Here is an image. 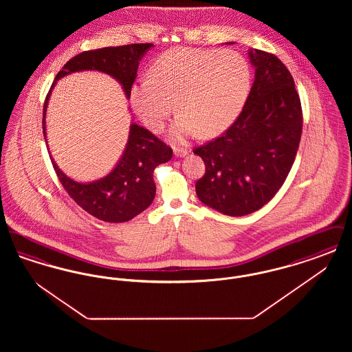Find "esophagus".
Masks as SVG:
<instances>
[{
  "label": "esophagus",
  "instance_id": "34e87169",
  "mask_svg": "<svg viewBox=\"0 0 352 352\" xmlns=\"http://www.w3.org/2000/svg\"><path fill=\"white\" fill-rule=\"evenodd\" d=\"M187 154H188V151L186 149H174V155L178 158H184Z\"/></svg>",
  "mask_w": 352,
  "mask_h": 352
}]
</instances>
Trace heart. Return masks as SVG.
I'll return each instance as SVG.
<instances>
[{"label":"heart","mask_w":352,"mask_h":352,"mask_svg":"<svg viewBox=\"0 0 352 352\" xmlns=\"http://www.w3.org/2000/svg\"><path fill=\"white\" fill-rule=\"evenodd\" d=\"M250 87L251 68L241 54L175 47L151 63L149 79L133 84L131 100L154 132L164 128L175 107L179 115L171 138L184 142L198 132L211 137L226 131L240 113Z\"/></svg>","instance_id":"b5f03b06"}]
</instances>
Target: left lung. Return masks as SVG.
I'll return each instance as SVG.
<instances>
[{"label": "left lung", "instance_id": "left-lung-1", "mask_svg": "<svg viewBox=\"0 0 352 352\" xmlns=\"http://www.w3.org/2000/svg\"><path fill=\"white\" fill-rule=\"evenodd\" d=\"M248 58L254 80L241 113L221 137L194 151L206 165L195 184L199 201L228 217L252 214L276 195L301 140V101L289 69L265 51L248 49Z\"/></svg>", "mask_w": 352, "mask_h": 352}]
</instances>
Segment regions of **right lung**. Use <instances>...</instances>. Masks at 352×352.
Segmentation results:
<instances>
[{
    "instance_id": "add662e5",
    "label": "right lung",
    "mask_w": 352,
    "mask_h": 352,
    "mask_svg": "<svg viewBox=\"0 0 352 352\" xmlns=\"http://www.w3.org/2000/svg\"><path fill=\"white\" fill-rule=\"evenodd\" d=\"M154 47L151 43H135L99 50L84 51L68 60L51 85L43 107V135L46 133V112L51 92L62 78L74 72L98 71L112 76L118 82L126 99H131L140 60ZM54 170L68 195L84 211L108 223L128 221L151 206L155 197L153 171L161 164L170 161L173 151L148 129L132 122L128 141L116 165L104 177L89 182H79L67 177L51 157Z\"/></svg>"
}]
</instances>
